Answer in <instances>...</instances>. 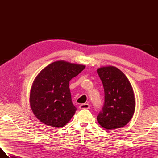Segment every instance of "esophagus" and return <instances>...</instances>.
<instances>
[{"label": "esophagus", "mask_w": 158, "mask_h": 158, "mask_svg": "<svg viewBox=\"0 0 158 158\" xmlns=\"http://www.w3.org/2000/svg\"><path fill=\"white\" fill-rule=\"evenodd\" d=\"M79 109H89V105L88 103H84V104H81L79 106Z\"/></svg>", "instance_id": "obj_1"}]
</instances>
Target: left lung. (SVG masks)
Masks as SVG:
<instances>
[{
	"mask_svg": "<svg viewBox=\"0 0 158 158\" xmlns=\"http://www.w3.org/2000/svg\"><path fill=\"white\" fill-rule=\"evenodd\" d=\"M97 73L105 91V102L97 120L107 130L125 126L135 110V95L129 80L114 66L101 67L97 70Z\"/></svg>",
	"mask_w": 158,
	"mask_h": 158,
	"instance_id": "obj_1",
	"label": "left lung"
}]
</instances>
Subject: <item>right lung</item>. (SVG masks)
Returning a JSON list of instances; mask_svg holds the SVG:
<instances>
[{
	"label": "right lung",
	"mask_w": 158,
	"mask_h": 158,
	"mask_svg": "<svg viewBox=\"0 0 158 158\" xmlns=\"http://www.w3.org/2000/svg\"><path fill=\"white\" fill-rule=\"evenodd\" d=\"M85 67L57 61L40 72L30 94L31 109L36 118L55 127H63L69 122L77 110L72 102L69 81Z\"/></svg>",
	"instance_id": "obj_1"
}]
</instances>
